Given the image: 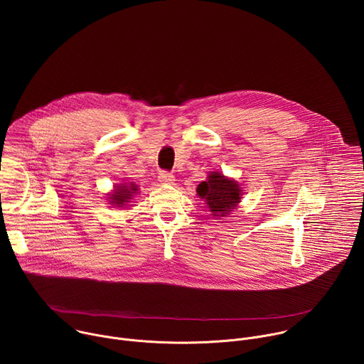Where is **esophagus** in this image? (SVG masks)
Here are the masks:
<instances>
[{"label": "esophagus", "instance_id": "1", "mask_svg": "<svg viewBox=\"0 0 364 364\" xmlns=\"http://www.w3.org/2000/svg\"><path fill=\"white\" fill-rule=\"evenodd\" d=\"M159 180L161 183H173L174 181V176L170 171H161L160 176H159Z\"/></svg>", "mask_w": 364, "mask_h": 364}]
</instances>
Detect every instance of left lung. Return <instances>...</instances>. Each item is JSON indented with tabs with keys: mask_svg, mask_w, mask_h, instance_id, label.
Masks as SVG:
<instances>
[{
	"mask_svg": "<svg viewBox=\"0 0 364 364\" xmlns=\"http://www.w3.org/2000/svg\"><path fill=\"white\" fill-rule=\"evenodd\" d=\"M197 194L205 200L213 216L225 218L240 201L242 190L236 181L226 178L220 173H212L197 187Z\"/></svg>",
	"mask_w": 364,
	"mask_h": 364,
	"instance_id": "obj_1",
	"label": "left lung"
}]
</instances>
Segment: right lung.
Wrapping results in <instances>:
<instances>
[{
    "instance_id": "obj_1",
    "label": "right lung",
    "mask_w": 364,
    "mask_h": 364,
    "mask_svg": "<svg viewBox=\"0 0 364 364\" xmlns=\"http://www.w3.org/2000/svg\"><path fill=\"white\" fill-rule=\"evenodd\" d=\"M136 191V186L134 183H131V186H127V184H122L121 187H118L115 190L114 194H111V201L114 205L117 207H122L125 205V203L129 201V198L132 197V194Z\"/></svg>"
}]
</instances>
